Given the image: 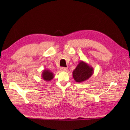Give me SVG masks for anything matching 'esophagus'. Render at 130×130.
I'll return each instance as SVG.
<instances>
[{
	"label": "esophagus",
	"instance_id": "1",
	"mask_svg": "<svg viewBox=\"0 0 130 130\" xmlns=\"http://www.w3.org/2000/svg\"><path fill=\"white\" fill-rule=\"evenodd\" d=\"M61 71H68V69L67 68H64V67H62V68H61Z\"/></svg>",
	"mask_w": 130,
	"mask_h": 130
}]
</instances>
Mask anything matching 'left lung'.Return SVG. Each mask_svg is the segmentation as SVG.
Segmentation results:
<instances>
[{
    "mask_svg": "<svg viewBox=\"0 0 130 130\" xmlns=\"http://www.w3.org/2000/svg\"><path fill=\"white\" fill-rule=\"evenodd\" d=\"M93 72V67L84 61H81L73 71V77L76 82L82 83L88 80Z\"/></svg>",
    "mask_w": 130,
    "mask_h": 130,
    "instance_id": "left-lung-1",
    "label": "left lung"
}]
</instances>
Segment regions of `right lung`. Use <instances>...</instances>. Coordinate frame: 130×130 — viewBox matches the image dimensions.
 <instances>
[{"label": "right lung", "mask_w": 130, "mask_h": 130, "mask_svg": "<svg viewBox=\"0 0 130 130\" xmlns=\"http://www.w3.org/2000/svg\"><path fill=\"white\" fill-rule=\"evenodd\" d=\"M54 73L49 69H44L42 73V78L46 81H51L54 78Z\"/></svg>", "instance_id": "right-lung-1"}]
</instances>
